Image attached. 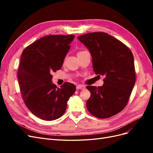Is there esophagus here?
Returning a JSON list of instances; mask_svg holds the SVG:
<instances>
[{
  "label": "esophagus",
  "mask_w": 153,
  "mask_h": 153,
  "mask_svg": "<svg viewBox=\"0 0 153 153\" xmlns=\"http://www.w3.org/2000/svg\"><path fill=\"white\" fill-rule=\"evenodd\" d=\"M85 87L84 85H78L77 87H76L77 89H81V90L85 89Z\"/></svg>",
  "instance_id": "esophagus-1"
}]
</instances>
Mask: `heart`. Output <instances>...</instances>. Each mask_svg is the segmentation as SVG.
Instances as JSON below:
<instances>
[{
    "instance_id": "b5f03b06",
    "label": "heart",
    "mask_w": 153,
    "mask_h": 153,
    "mask_svg": "<svg viewBox=\"0 0 153 153\" xmlns=\"http://www.w3.org/2000/svg\"><path fill=\"white\" fill-rule=\"evenodd\" d=\"M85 52V51H80V52H78L77 55H78V54H80V53H83V52Z\"/></svg>"
}]
</instances>
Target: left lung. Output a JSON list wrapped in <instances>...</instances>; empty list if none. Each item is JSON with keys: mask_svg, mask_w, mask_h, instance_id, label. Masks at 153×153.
I'll list each match as a JSON object with an SVG mask.
<instances>
[{"mask_svg": "<svg viewBox=\"0 0 153 153\" xmlns=\"http://www.w3.org/2000/svg\"><path fill=\"white\" fill-rule=\"evenodd\" d=\"M78 39L89 50L93 71L105 76L102 86L86 87L91 92L87 108L96 117H112L126 106L135 84L133 53L121 41L105 32H90Z\"/></svg>", "mask_w": 153, "mask_h": 153, "instance_id": "8db88e82", "label": "left lung"}]
</instances>
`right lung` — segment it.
<instances>
[{"label":"right lung","instance_id":"add662e5","mask_svg":"<svg viewBox=\"0 0 153 153\" xmlns=\"http://www.w3.org/2000/svg\"><path fill=\"white\" fill-rule=\"evenodd\" d=\"M74 35H50L34 41L23 51L18 79L23 100L36 117L45 121L61 117L75 85L53 84L52 73L61 68Z\"/></svg>","mask_w":153,"mask_h":153}]
</instances>
